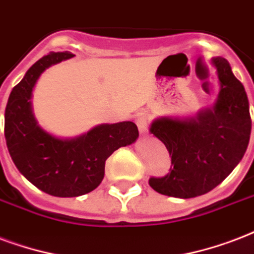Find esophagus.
<instances>
[{
  "mask_svg": "<svg viewBox=\"0 0 254 254\" xmlns=\"http://www.w3.org/2000/svg\"><path fill=\"white\" fill-rule=\"evenodd\" d=\"M135 123H137V127H138V130H140V134H146L148 131V125H149V116L145 113H141L137 116L135 119Z\"/></svg>",
  "mask_w": 254,
  "mask_h": 254,
  "instance_id": "obj_1",
  "label": "esophagus"
}]
</instances>
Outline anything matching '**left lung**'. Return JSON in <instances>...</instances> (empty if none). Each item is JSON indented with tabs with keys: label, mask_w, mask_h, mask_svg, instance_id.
<instances>
[{
	"label": "left lung",
	"mask_w": 254,
	"mask_h": 254,
	"mask_svg": "<svg viewBox=\"0 0 254 254\" xmlns=\"http://www.w3.org/2000/svg\"><path fill=\"white\" fill-rule=\"evenodd\" d=\"M210 64L220 82L212 108L188 119L161 117L149 129L172 156L170 173L149 180V185L165 196L191 198L208 193L232 173L247 152L252 129L247 92L225 58L213 57Z\"/></svg>",
	"instance_id": "1"
}]
</instances>
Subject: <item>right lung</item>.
I'll return each mask as SVG.
<instances>
[{
    "label": "right lung",
    "mask_w": 254,
    "mask_h": 254,
    "mask_svg": "<svg viewBox=\"0 0 254 254\" xmlns=\"http://www.w3.org/2000/svg\"><path fill=\"white\" fill-rule=\"evenodd\" d=\"M73 56L52 52L40 58L13 88L5 109V138L14 165L34 187L56 197L94 190L104 179L108 157L138 137L131 121L97 125L74 138H60L38 125L32 108L37 80L48 67Z\"/></svg>",
    "instance_id": "add662e5"
}]
</instances>
